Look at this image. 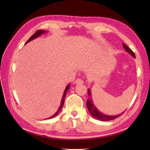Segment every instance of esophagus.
I'll return each mask as SVG.
<instances>
[{"label": "esophagus", "instance_id": "34e87169", "mask_svg": "<svg viewBox=\"0 0 150 150\" xmlns=\"http://www.w3.org/2000/svg\"><path fill=\"white\" fill-rule=\"evenodd\" d=\"M75 84H83L84 83V82H83V81L82 80H81V79H76L75 80Z\"/></svg>", "mask_w": 150, "mask_h": 150}]
</instances>
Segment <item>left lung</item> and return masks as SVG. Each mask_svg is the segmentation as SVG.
<instances>
[{
  "instance_id": "1",
  "label": "left lung",
  "mask_w": 150,
  "mask_h": 150,
  "mask_svg": "<svg viewBox=\"0 0 150 150\" xmlns=\"http://www.w3.org/2000/svg\"><path fill=\"white\" fill-rule=\"evenodd\" d=\"M123 47L127 52L129 53L130 55H131L132 57L135 58V53H133L131 49H129V47L127 46L125 44L122 43ZM88 98L86 102V105H87V108L88 111H90V114L93 116L95 119H98L101 121H109L113 119H115L116 118L120 117L121 115H122L124 112L122 113L119 114V115H105L103 113H102L101 111H99L97 108L95 107V106L93 104V101L92 100V97H91V91L90 89H88Z\"/></svg>"
}]
</instances>
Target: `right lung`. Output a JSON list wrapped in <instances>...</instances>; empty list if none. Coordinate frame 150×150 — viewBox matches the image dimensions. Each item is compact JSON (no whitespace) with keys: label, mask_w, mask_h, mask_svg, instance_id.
Segmentation results:
<instances>
[{"label":"right lung","mask_w":150,"mask_h":150,"mask_svg":"<svg viewBox=\"0 0 150 150\" xmlns=\"http://www.w3.org/2000/svg\"><path fill=\"white\" fill-rule=\"evenodd\" d=\"M46 33V31L45 30H38V31H37L33 35L31 36V37L30 38V39L28 40V41H27V42H26V44H26L27 43L30 42V41L33 40V39H36V38H38V37H39V36L42 35V34H44V33ZM69 88H70V84H68V85L66 86V88H65V90H64V93H63V96H62V100H61V103H60V106H59V108L58 110H57V112H56L55 114H54V115H52V117H49V118H48V119H52V118H53V117H55V116H57V115H58V114L59 113V112L60 111V110H62V106H63V105H64V100H65V97H66V93H67V92H68V91L69 90Z\"/></svg>","instance_id":"1"}]
</instances>
